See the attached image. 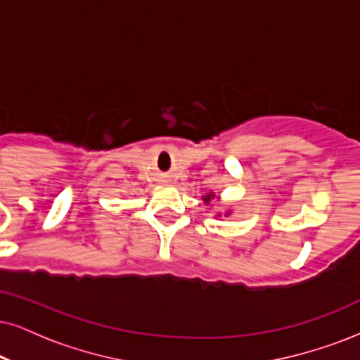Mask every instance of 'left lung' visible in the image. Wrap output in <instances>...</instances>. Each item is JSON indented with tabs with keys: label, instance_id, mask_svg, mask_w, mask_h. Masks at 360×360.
I'll list each match as a JSON object with an SVG mask.
<instances>
[{
	"label": "left lung",
	"instance_id": "left-lung-1",
	"mask_svg": "<svg viewBox=\"0 0 360 360\" xmlns=\"http://www.w3.org/2000/svg\"><path fill=\"white\" fill-rule=\"evenodd\" d=\"M212 198H216V194H214V193H211V191H209V193H207L206 195H202V201L207 204L209 201H211V199H212Z\"/></svg>",
	"mask_w": 360,
	"mask_h": 360
}]
</instances>
